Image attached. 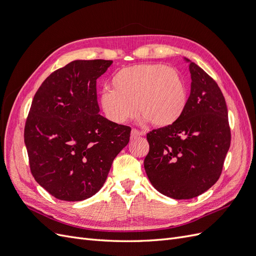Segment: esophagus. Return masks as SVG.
Masks as SVG:
<instances>
[{
  "mask_svg": "<svg viewBox=\"0 0 256 256\" xmlns=\"http://www.w3.org/2000/svg\"><path fill=\"white\" fill-rule=\"evenodd\" d=\"M140 136H144V132H141V131H138V130H136V129H132V130H131V134H130L131 138H134Z\"/></svg>",
  "mask_w": 256,
  "mask_h": 256,
  "instance_id": "esophagus-1",
  "label": "esophagus"
}]
</instances>
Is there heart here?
<instances>
[{
  "instance_id": "1",
  "label": "heart",
  "mask_w": 256,
  "mask_h": 256,
  "mask_svg": "<svg viewBox=\"0 0 256 256\" xmlns=\"http://www.w3.org/2000/svg\"><path fill=\"white\" fill-rule=\"evenodd\" d=\"M111 90H104L99 106L116 124L134 118L168 127L182 118L188 104L186 84L176 69L162 64H138L120 69L112 76Z\"/></svg>"
}]
</instances>
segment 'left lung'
<instances>
[{"label":"left lung","instance_id":"obj_1","mask_svg":"<svg viewBox=\"0 0 256 256\" xmlns=\"http://www.w3.org/2000/svg\"><path fill=\"white\" fill-rule=\"evenodd\" d=\"M191 90L182 118L147 134L144 168L154 188L175 200L202 194L214 186L230 145L228 108L221 90L188 58Z\"/></svg>","mask_w":256,"mask_h":256}]
</instances>
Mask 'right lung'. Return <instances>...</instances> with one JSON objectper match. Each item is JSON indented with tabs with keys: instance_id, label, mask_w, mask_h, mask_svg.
Here are the masks:
<instances>
[{
	"instance_id": "1",
	"label": "right lung",
	"mask_w": 256,
	"mask_h": 256,
	"mask_svg": "<svg viewBox=\"0 0 256 256\" xmlns=\"http://www.w3.org/2000/svg\"><path fill=\"white\" fill-rule=\"evenodd\" d=\"M113 63L76 60L38 88L24 128L35 180L62 200H86L102 189L131 128L99 114L96 80Z\"/></svg>"
}]
</instances>
